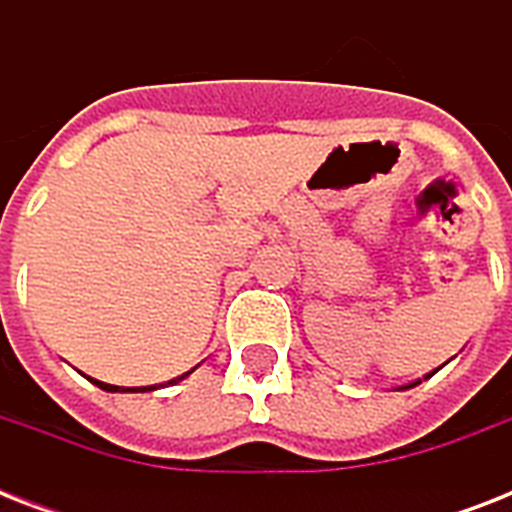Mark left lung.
Instances as JSON below:
<instances>
[{
    "mask_svg": "<svg viewBox=\"0 0 512 512\" xmlns=\"http://www.w3.org/2000/svg\"><path fill=\"white\" fill-rule=\"evenodd\" d=\"M430 374H433V372H430ZM430 374H428V377H430ZM428 377H425V380H428ZM417 382H420V380H417ZM417 382H409V385H404V388H398V390H406V388H414V385H417Z\"/></svg>",
    "mask_w": 512,
    "mask_h": 512,
    "instance_id": "1",
    "label": "left lung"
}]
</instances>
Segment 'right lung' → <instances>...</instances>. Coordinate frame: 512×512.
I'll return each mask as SVG.
<instances>
[{
	"mask_svg": "<svg viewBox=\"0 0 512 512\" xmlns=\"http://www.w3.org/2000/svg\"><path fill=\"white\" fill-rule=\"evenodd\" d=\"M193 369H196V366H193ZM193 369H191V372H193ZM191 372L180 374V377H177V380H170V382H167V385H175V382L185 380V377H188V374H191ZM84 377H87V374H84ZM87 380L95 382V385H98L100 390H108V393H148V390H156V385H146V388H119V385H108V382L92 380V377H87Z\"/></svg>",
	"mask_w": 512,
	"mask_h": 512,
	"instance_id": "add662e5",
	"label": "right lung"
}]
</instances>
